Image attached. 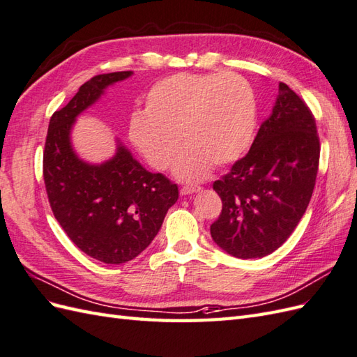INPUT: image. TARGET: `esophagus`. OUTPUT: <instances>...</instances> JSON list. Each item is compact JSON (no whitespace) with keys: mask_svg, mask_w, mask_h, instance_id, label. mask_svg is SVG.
Returning <instances> with one entry per match:
<instances>
[{"mask_svg":"<svg viewBox=\"0 0 357 357\" xmlns=\"http://www.w3.org/2000/svg\"><path fill=\"white\" fill-rule=\"evenodd\" d=\"M199 191V187H182L181 188V195L182 196H188V195H193Z\"/></svg>","mask_w":357,"mask_h":357,"instance_id":"esophagus-1","label":"esophagus"}]
</instances>
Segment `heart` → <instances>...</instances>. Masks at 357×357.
Masks as SVG:
<instances>
[{"mask_svg":"<svg viewBox=\"0 0 357 357\" xmlns=\"http://www.w3.org/2000/svg\"><path fill=\"white\" fill-rule=\"evenodd\" d=\"M257 125V102L245 79L232 74H178L158 81L144 113L130 121V137L155 169L166 170L182 155L176 176L204 179L213 164L235 162L248 151Z\"/></svg>","mask_w":357,"mask_h":357,"instance_id":"b5f03b06","label":"heart"}]
</instances>
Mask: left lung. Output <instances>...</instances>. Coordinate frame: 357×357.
<instances>
[{
    "instance_id": "left-lung-1",
    "label": "left lung",
    "mask_w": 357,
    "mask_h": 357,
    "mask_svg": "<svg viewBox=\"0 0 357 357\" xmlns=\"http://www.w3.org/2000/svg\"><path fill=\"white\" fill-rule=\"evenodd\" d=\"M319 161L315 119L294 90L279 83L273 112L252 148L214 182L222 214L211 225L218 248L235 258H264L294 232L312 197Z\"/></svg>"
}]
</instances>
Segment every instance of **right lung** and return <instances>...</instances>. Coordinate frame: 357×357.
Segmentation results:
<instances>
[{"label": "right lung", "mask_w": 357, "mask_h": 357, "mask_svg": "<svg viewBox=\"0 0 357 357\" xmlns=\"http://www.w3.org/2000/svg\"><path fill=\"white\" fill-rule=\"evenodd\" d=\"M131 75L132 70L112 72L81 86L52 114L43 151V179L54 217L81 252L104 264L139 257L179 197L176 184L146 170L121 140L113 157L100 164L81 160L72 146L77 117L108 86Z\"/></svg>", "instance_id": "add662e5"}]
</instances>
